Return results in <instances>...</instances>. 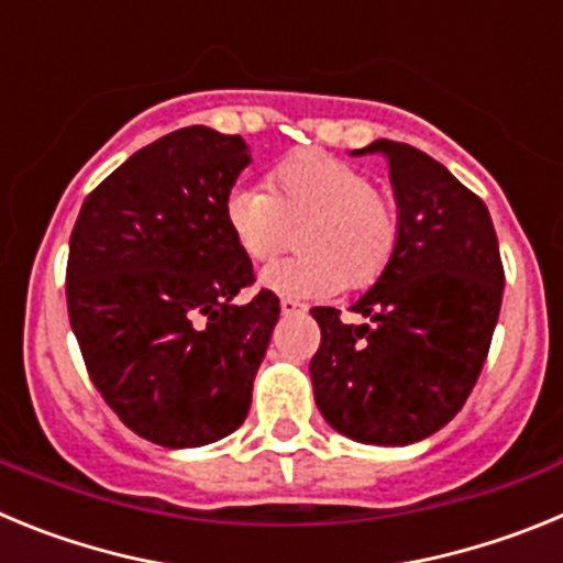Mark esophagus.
Wrapping results in <instances>:
<instances>
[{
  "label": "esophagus",
  "mask_w": 563,
  "mask_h": 563,
  "mask_svg": "<svg viewBox=\"0 0 563 563\" xmlns=\"http://www.w3.org/2000/svg\"><path fill=\"white\" fill-rule=\"evenodd\" d=\"M307 305L296 301V298H282V316H298V312H305Z\"/></svg>",
  "instance_id": "esophagus-1"
}]
</instances>
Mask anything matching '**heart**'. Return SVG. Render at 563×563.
Returning a JSON list of instances; mask_svg holds the SVG:
<instances>
[{"label": "heart", "instance_id": "obj_1", "mask_svg": "<svg viewBox=\"0 0 563 563\" xmlns=\"http://www.w3.org/2000/svg\"><path fill=\"white\" fill-rule=\"evenodd\" d=\"M225 225L251 262H271L290 245L301 253L262 273L287 298L330 296L375 285L395 258L400 211L369 174L335 154L301 148L267 172V188L236 186L225 197Z\"/></svg>", "mask_w": 563, "mask_h": 563}]
</instances>
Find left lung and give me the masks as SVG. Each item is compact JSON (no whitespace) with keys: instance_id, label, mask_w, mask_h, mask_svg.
Wrapping results in <instances>:
<instances>
[{"instance_id":"left-lung-1","label":"left lung","mask_w":563,"mask_h":563,"mask_svg":"<svg viewBox=\"0 0 563 563\" xmlns=\"http://www.w3.org/2000/svg\"><path fill=\"white\" fill-rule=\"evenodd\" d=\"M391 168L400 242L386 273L343 324L312 307L321 343L310 361L324 420L372 445H409L440 431L479 380L501 310L505 267L482 197L409 143L375 141Z\"/></svg>"}]
</instances>
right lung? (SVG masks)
<instances>
[{
	"label": "right lung",
	"mask_w": 563,
	"mask_h": 563,
	"mask_svg": "<svg viewBox=\"0 0 563 563\" xmlns=\"http://www.w3.org/2000/svg\"><path fill=\"white\" fill-rule=\"evenodd\" d=\"M251 163L239 134L186 126L134 152L87 194L69 236L67 310L87 372L126 429L163 449L208 445L245 422L278 321L225 225Z\"/></svg>",
	"instance_id": "right-lung-1"
}]
</instances>
